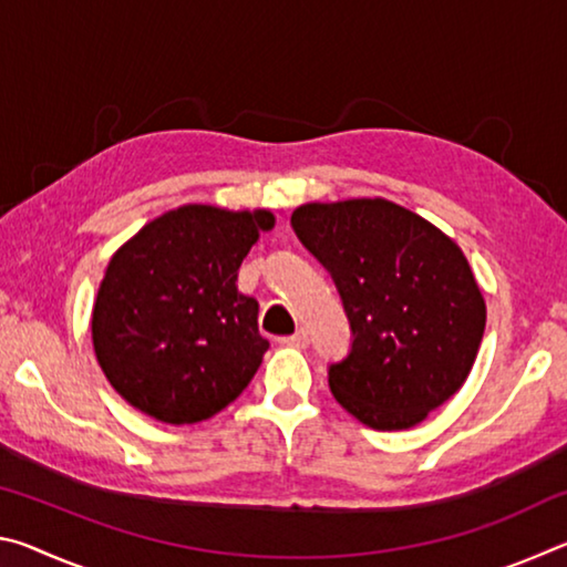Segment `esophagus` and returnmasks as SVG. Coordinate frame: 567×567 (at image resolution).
I'll use <instances>...</instances> for the list:
<instances>
[{
    "label": "esophagus",
    "mask_w": 567,
    "mask_h": 567,
    "mask_svg": "<svg viewBox=\"0 0 567 567\" xmlns=\"http://www.w3.org/2000/svg\"><path fill=\"white\" fill-rule=\"evenodd\" d=\"M280 342L282 344H290V348H297V350H305L307 344H310V332H307L305 328H300L295 334H290V338H282Z\"/></svg>",
    "instance_id": "34e87169"
}]
</instances>
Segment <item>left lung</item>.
<instances>
[{
	"mask_svg": "<svg viewBox=\"0 0 567 567\" xmlns=\"http://www.w3.org/2000/svg\"><path fill=\"white\" fill-rule=\"evenodd\" d=\"M300 243L332 275L352 344L328 370L334 400L375 430H408L463 388L485 332V300L463 249L388 199L310 203Z\"/></svg>",
	"mask_w": 567,
	"mask_h": 567,
	"instance_id": "1",
	"label": "left lung"
}]
</instances>
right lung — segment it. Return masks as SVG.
Listing matches in <instances>:
<instances>
[{
	"label": "right lung",
	"instance_id": "obj_1",
	"mask_svg": "<svg viewBox=\"0 0 567 567\" xmlns=\"http://www.w3.org/2000/svg\"><path fill=\"white\" fill-rule=\"evenodd\" d=\"M267 209L185 205L152 219L112 255L92 310L94 354L110 385L145 415L189 425L227 408L270 348L237 270Z\"/></svg>",
	"mask_w": 567,
	"mask_h": 567
}]
</instances>
